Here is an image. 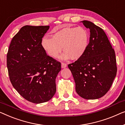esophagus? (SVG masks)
I'll return each instance as SVG.
<instances>
[{"instance_id":"34e87169","label":"esophagus","mask_w":125,"mask_h":125,"mask_svg":"<svg viewBox=\"0 0 125 125\" xmlns=\"http://www.w3.org/2000/svg\"><path fill=\"white\" fill-rule=\"evenodd\" d=\"M61 67H62V68H66L67 67V64H66L65 63H63L62 62L61 63Z\"/></svg>"}]
</instances>
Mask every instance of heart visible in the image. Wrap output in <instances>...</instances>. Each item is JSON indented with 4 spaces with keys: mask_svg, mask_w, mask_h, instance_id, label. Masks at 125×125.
Masks as SVG:
<instances>
[{
    "mask_svg": "<svg viewBox=\"0 0 125 125\" xmlns=\"http://www.w3.org/2000/svg\"><path fill=\"white\" fill-rule=\"evenodd\" d=\"M89 41V34L85 28L67 27L54 32L52 38L43 37L41 44L47 54L54 58L58 57L63 47L62 59L78 60L85 54Z\"/></svg>",
    "mask_w": 125,
    "mask_h": 125,
    "instance_id": "obj_1",
    "label": "heart"
}]
</instances>
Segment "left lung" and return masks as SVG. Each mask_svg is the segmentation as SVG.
<instances>
[{"instance_id":"8db88e82","label":"left lung","mask_w":125,"mask_h":125,"mask_svg":"<svg viewBox=\"0 0 125 125\" xmlns=\"http://www.w3.org/2000/svg\"><path fill=\"white\" fill-rule=\"evenodd\" d=\"M82 22L90 30L88 46L81 58L68 67L77 94L85 99H97L108 92L117 74L115 54L102 28L88 21Z\"/></svg>"}]
</instances>
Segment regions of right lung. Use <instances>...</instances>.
<instances>
[{"label": "right lung", "instance_id": "right-lung-1", "mask_svg": "<svg viewBox=\"0 0 125 125\" xmlns=\"http://www.w3.org/2000/svg\"><path fill=\"white\" fill-rule=\"evenodd\" d=\"M49 26L25 25L12 38L7 55L11 84L31 103L48 101L56 92L55 79L61 63L47 55L42 46Z\"/></svg>", "mask_w": 125, "mask_h": 125}]
</instances>
